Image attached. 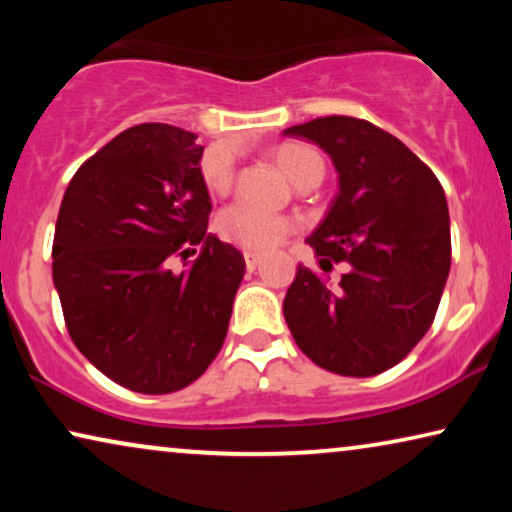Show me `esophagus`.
Wrapping results in <instances>:
<instances>
[{"label":"esophagus","mask_w":512,"mask_h":512,"mask_svg":"<svg viewBox=\"0 0 512 512\" xmlns=\"http://www.w3.org/2000/svg\"><path fill=\"white\" fill-rule=\"evenodd\" d=\"M244 263H247L249 272H254L258 265H261V256L254 254V251H247V254H244Z\"/></svg>","instance_id":"34e87169"}]
</instances>
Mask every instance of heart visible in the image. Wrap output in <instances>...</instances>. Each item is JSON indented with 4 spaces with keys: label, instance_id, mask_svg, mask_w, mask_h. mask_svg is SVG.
<instances>
[{
    "label": "heart",
    "instance_id": "heart-1",
    "mask_svg": "<svg viewBox=\"0 0 512 512\" xmlns=\"http://www.w3.org/2000/svg\"><path fill=\"white\" fill-rule=\"evenodd\" d=\"M275 160L293 184H298L305 174L317 170V167H324L319 153L303 144H282L275 151ZM202 177H205L207 188L223 193L230 186V177L233 174H230V167L219 163V160H205ZM216 228H219L223 240L233 242L237 247L249 251H268L277 247L291 233L293 226L282 214L268 212V209L237 200L223 209L219 221H216Z\"/></svg>",
    "mask_w": 512,
    "mask_h": 512
}]
</instances>
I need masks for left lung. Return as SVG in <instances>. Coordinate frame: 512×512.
<instances>
[{
    "label": "left lung",
    "instance_id": "1",
    "mask_svg": "<svg viewBox=\"0 0 512 512\" xmlns=\"http://www.w3.org/2000/svg\"><path fill=\"white\" fill-rule=\"evenodd\" d=\"M284 135L331 156L340 191L307 242L324 272L349 263L340 284L298 265L284 319L317 366L380 375L412 352L436 317L452 261L445 191L401 139L361 118H314Z\"/></svg>",
    "mask_w": 512,
    "mask_h": 512
}]
</instances>
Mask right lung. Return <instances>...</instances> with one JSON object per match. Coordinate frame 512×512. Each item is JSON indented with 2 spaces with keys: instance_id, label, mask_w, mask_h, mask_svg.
Returning a JSON list of instances; mask_svg holds the SVG:
<instances>
[{
  "instance_id": "1",
  "label": "right lung",
  "mask_w": 512,
  "mask_h": 512,
  "mask_svg": "<svg viewBox=\"0 0 512 512\" xmlns=\"http://www.w3.org/2000/svg\"><path fill=\"white\" fill-rule=\"evenodd\" d=\"M165 123L128 128L69 181L53 284L79 352L121 387L172 394L223 347L244 256L207 233L202 146ZM199 258L174 273L171 261Z\"/></svg>"
}]
</instances>
